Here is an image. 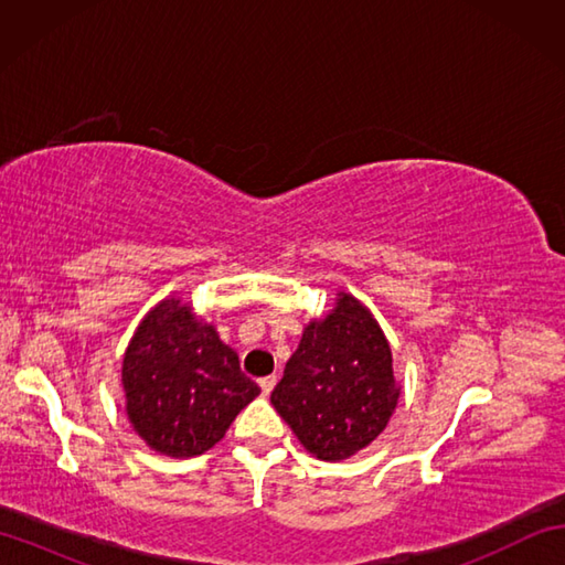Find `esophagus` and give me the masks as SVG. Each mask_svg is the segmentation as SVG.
I'll return each instance as SVG.
<instances>
[{
	"instance_id": "esophagus-1",
	"label": "esophagus",
	"mask_w": 565,
	"mask_h": 565,
	"mask_svg": "<svg viewBox=\"0 0 565 565\" xmlns=\"http://www.w3.org/2000/svg\"><path fill=\"white\" fill-rule=\"evenodd\" d=\"M274 386H276V376H274V374H271V376H264V379H259V388H262V393H264V395H269Z\"/></svg>"
}]
</instances>
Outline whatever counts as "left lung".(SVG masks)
Wrapping results in <instances>:
<instances>
[{"mask_svg":"<svg viewBox=\"0 0 565 565\" xmlns=\"http://www.w3.org/2000/svg\"><path fill=\"white\" fill-rule=\"evenodd\" d=\"M271 403L322 461H342L386 429L398 403L391 347L354 296L306 328Z\"/></svg>","mask_w":565,"mask_h":565,"instance_id":"obj_1","label":"left lung"}]
</instances>
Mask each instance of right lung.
I'll return each instance as SVG.
<instances>
[{
    "instance_id": "right-lung-1",
    "label": "right lung",
    "mask_w": 565,
    "mask_h": 565,
    "mask_svg": "<svg viewBox=\"0 0 565 565\" xmlns=\"http://www.w3.org/2000/svg\"><path fill=\"white\" fill-rule=\"evenodd\" d=\"M124 391L138 435L150 449L177 459L211 449L259 395L218 332L177 298L140 322L124 356Z\"/></svg>"
}]
</instances>
